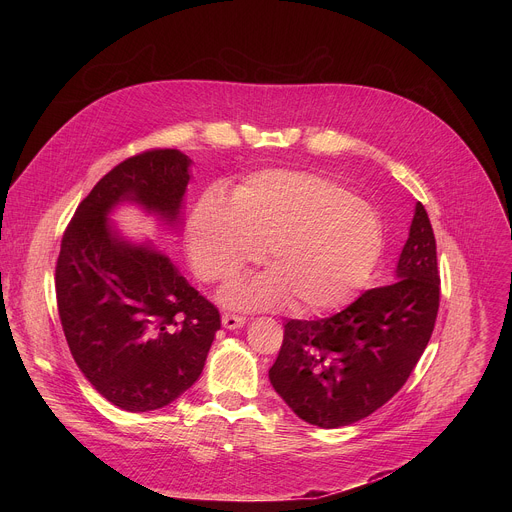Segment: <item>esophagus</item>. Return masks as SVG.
I'll list each match as a JSON object with an SVG mask.
<instances>
[{
	"label": "esophagus",
	"instance_id": "1",
	"mask_svg": "<svg viewBox=\"0 0 512 512\" xmlns=\"http://www.w3.org/2000/svg\"><path fill=\"white\" fill-rule=\"evenodd\" d=\"M247 318L245 316H239V314H225L223 316V326L229 328V330H235V328H241L245 326Z\"/></svg>",
	"mask_w": 512,
	"mask_h": 512
}]
</instances>
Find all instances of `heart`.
<instances>
[{
	"instance_id": "heart-1",
	"label": "heart",
	"mask_w": 512,
	"mask_h": 512,
	"mask_svg": "<svg viewBox=\"0 0 512 512\" xmlns=\"http://www.w3.org/2000/svg\"><path fill=\"white\" fill-rule=\"evenodd\" d=\"M186 243L194 271L229 283L265 253L271 273L225 291L235 308L326 314L350 304L383 253L379 214L342 182L291 170L245 178L231 202L214 192L190 208Z\"/></svg>"
}]
</instances>
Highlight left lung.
Instances as JSON below:
<instances>
[{"label": "left lung", "instance_id": "obj_1", "mask_svg": "<svg viewBox=\"0 0 512 512\" xmlns=\"http://www.w3.org/2000/svg\"><path fill=\"white\" fill-rule=\"evenodd\" d=\"M395 279L318 320H287L269 381L300 419L334 429L369 417L409 379L440 310L435 237L421 202Z\"/></svg>", "mask_w": 512, "mask_h": 512}]
</instances>
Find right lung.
I'll list each match as a JSON object with an SVG mask.
<instances>
[{
  "instance_id": "obj_1",
  "label": "right lung",
  "mask_w": 512,
  "mask_h": 512,
  "mask_svg": "<svg viewBox=\"0 0 512 512\" xmlns=\"http://www.w3.org/2000/svg\"><path fill=\"white\" fill-rule=\"evenodd\" d=\"M178 150H148L107 172L79 204L56 261V304L72 358L125 411L166 407L200 377L221 314L152 245H131L107 223L133 200L176 221L190 180Z\"/></svg>"
}]
</instances>
